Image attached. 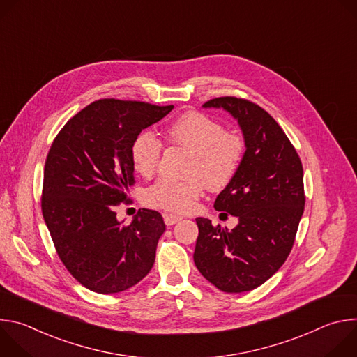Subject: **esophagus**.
I'll list each match as a JSON object with an SVG mask.
<instances>
[{"mask_svg": "<svg viewBox=\"0 0 357 357\" xmlns=\"http://www.w3.org/2000/svg\"><path fill=\"white\" fill-rule=\"evenodd\" d=\"M181 219H182V218L178 216V215H172V213H165V215H164V222H165L167 226H172V225L178 223Z\"/></svg>", "mask_w": 357, "mask_h": 357, "instance_id": "34e87169", "label": "esophagus"}]
</instances>
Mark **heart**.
I'll return each instance as SVG.
<instances>
[{
  "mask_svg": "<svg viewBox=\"0 0 357 357\" xmlns=\"http://www.w3.org/2000/svg\"><path fill=\"white\" fill-rule=\"evenodd\" d=\"M167 138L192 152L186 171L190 178H164L151 185L145 192V203L151 208L175 213L189 212L202 196L205 183L213 190L226 188L244 161V139L236 132L225 131V127L208 114L189 112L179 116L167 128ZM162 148V141L154 132L141 131L130 149L134 169L146 178L154 175Z\"/></svg>",
  "mask_w": 357,
  "mask_h": 357,
  "instance_id": "b5f03b06",
  "label": "heart"
}]
</instances>
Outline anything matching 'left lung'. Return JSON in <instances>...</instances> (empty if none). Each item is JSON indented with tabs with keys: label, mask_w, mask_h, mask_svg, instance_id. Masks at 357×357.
Returning a JSON list of instances; mask_svg holds the SVG:
<instances>
[{
	"label": "left lung",
	"mask_w": 357,
	"mask_h": 357,
	"mask_svg": "<svg viewBox=\"0 0 357 357\" xmlns=\"http://www.w3.org/2000/svg\"><path fill=\"white\" fill-rule=\"evenodd\" d=\"M203 106L225 109L238 121L245 154L215 202L216 211L237 216L238 225L225 230L197 218L193 261L220 291H251L273 277L292 250L305 206L302 162L284 130L259 105L225 96Z\"/></svg>",
	"instance_id": "8db88e82"
}]
</instances>
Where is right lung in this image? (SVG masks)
<instances>
[{
    "instance_id": "add662e5",
    "label": "right lung",
    "mask_w": 357,
    "mask_h": 357,
    "mask_svg": "<svg viewBox=\"0 0 357 357\" xmlns=\"http://www.w3.org/2000/svg\"><path fill=\"white\" fill-rule=\"evenodd\" d=\"M172 109L100 98L75 114L50 145L42 215L61 261L90 291H126L154 266L165 231L161 213L142 209L131 225H123L116 208L131 202L127 189L135 183L132 141Z\"/></svg>"
}]
</instances>
